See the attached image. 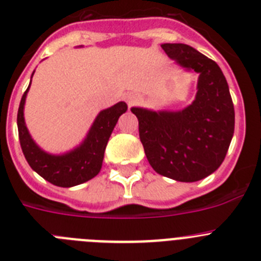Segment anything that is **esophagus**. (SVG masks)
I'll return each instance as SVG.
<instances>
[{
	"label": "esophagus",
	"mask_w": 261,
	"mask_h": 261,
	"mask_svg": "<svg viewBox=\"0 0 261 261\" xmlns=\"http://www.w3.org/2000/svg\"><path fill=\"white\" fill-rule=\"evenodd\" d=\"M128 105H129V106L132 105V100H129V102H128Z\"/></svg>",
	"instance_id": "obj_1"
}]
</instances>
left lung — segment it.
Returning <instances> with one entry per match:
<instances>
[{"label":"left lung","mask_w":261,"mask_h":261,"mask_svg":"<svg viewBox=\"0 0 261 261\" xmlns=\"http://www.w3.org/2000/svg\"><path fill=\"white\" fill-rule=\"evenodd\" d=\"M161 47L177 66L199 74L195 100L179 111H130L138 119L140 140L154 171L192 183L213 174L223 162L234 135V105L213 60L181 43Z\"/></svg>","instance_id":"1"}]
</instances>
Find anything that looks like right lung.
I'll return each mask as SVG.
<instances>
[{
	"mask_svg": "<svg viewBox=\"0 0 261 261\" xmlns=\"http://www.w3.org/2000/svg\"><path fill=\"white\" fill-rule=\"evenodd\" d=\"M30 85L20 99L17 116L20 147L29 165L41 177L57 187L69 188L93 179L102 168L106 146L117 120L128 110L126 103L119 102L112 107L100 111L94 120L93 125L90 126L84 141L74 149L64 154H50L43 150L32 140L26 126L24 103Z\"/></svg>",
	"mask_w": 261,
	"mask_h": 261,
	"instance_id": "1",
	"label": "right lung"
}]
</instances>
